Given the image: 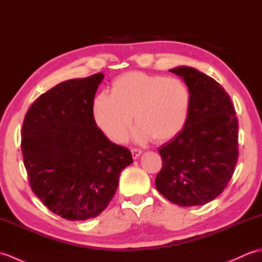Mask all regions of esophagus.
Listing matches in <instances>:
<instances>
[{
  "label": "esophagus",
  "mask_w": 262,
  "mask_h": 262,
  "mask_svg": "<svg viewBox=\"0 0 262 262\" xmlns=\"http://www.w3.org/2000/svg\"><path fill=\"white\" fill-rule=\"evenodd\" d=\"M130 151H132L133 159H135V160L140 158V155L142 154V151H141V149H138V148H132Z\"/></svg>",
  "instance_id": "esophagus-1"
}]
</instances>
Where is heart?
Returning a JSON list of instances; mask_svg holds the SVG:
<instances>
[{"label":"heart","instance_id":"1","mask_svg":"<svg viewBox=\"0 0 262 262\" xmlns=\"http://www.w3.org/2000/svg\"><path fill=\"white\" fill-rule=\"evenodd\" d=\"M191 108V92L177 77L128 72L117 77L110 96L101 93L94 99L93 117L109 140L121 143L133 122V137L138 143L153 138L165 143L185 128Z\"/></svg>","mask_w":262,"mask_h":262}]
</instances>
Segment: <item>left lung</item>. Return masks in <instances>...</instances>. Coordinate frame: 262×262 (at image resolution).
Masks as SVG:
<instances>
[{
  "label": "left lung",
  "instance_id": "left-lung-1",
  "mask_svg": "<svg viewBox=\"0 0 262 262\" xmlns=\"http://www.w3.org/2000/svg\"><path fill=\"white\" fill-rule=\"evenodd\" d=\"M191 92L187 124L159 147L162 169L155 179L160 193L182 207L205 205L223 192L238 157V124L233 103L220 83L189 66L169 70Z\"/></svg>",
  "mask_w": 262,
  "mask_h": 262
}]
</instances>
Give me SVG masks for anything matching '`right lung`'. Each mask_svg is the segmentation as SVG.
Returning <instances> with one entry per match:
<instances>
[{"instance_id": "obj_1", "label": "right lung", "mask_w": 262, "mask_h": 262, "mask_svg": "<svg viewBox=\"0 0 262 262\" xmlns=\"http://www.w3.org/2000/svg\"><path fill=\"white\" fill-rule=\"evenodd\" d=\"M102 73L59 83L42 93L25 116L21 151L36 196L69 221L100 215L114 198L128 148L97 126L93 101Z\"/></svg>"}]
</instances>
